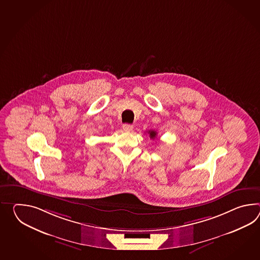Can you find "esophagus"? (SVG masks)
I'll use <instances>...</instances> for the list:
<instances>
[{"label": "esophagus", "mask_w": 260, "mask_h": 260, "mask_svg": "<svg viewBox=\"0 0 260 260\" xmlns=\"http://www.w3.org/2000/svg\"><path fill=\"white\" fill-rule=\"evenodd\" d=\"M133 128V125H131V124H124V125H123V129H124L125 132H127V133L132 132Z\"/></svg>", "instance_id": "34e87169"}]
</instances>
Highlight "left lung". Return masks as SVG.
Masks as SVG:
<instances>
[{
	"mask_svg": "<svg viewBox=\"0 0 260 260\" xmlns=\"http://www.w3.org/2000/svg\"><path fill=\"white\" fill-rule=\"evenodd\" d=\"M148 134H149V137L151 139H155L156 137V132H155V131H149Z\"/></svg>",
	"mask_w": 260,
	"mask_h": 260,
	"instance_id": "8db88e82",
	"label": "left lung"
}]
</instances>
